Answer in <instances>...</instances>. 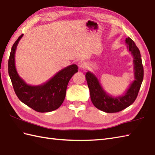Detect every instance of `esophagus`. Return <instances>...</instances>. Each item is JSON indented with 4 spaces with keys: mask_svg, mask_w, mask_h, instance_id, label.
<instances>
[{
    "mask_svg": "<svg viewBox=\"0 0 155 155\" xmlns=\"http://www.w3.org/2000/svg\"><path fill=\"white\" fill-rule=\"evenodd\" d=\"M78 67H79V68L82 69H85L86 67V63H85L84 61H78Z\"/></svg>",
    "mask_w": 155,
    "mask_h": 155,
    "instance_id": "34e87169",
    "label": "esophagus"
}]
</instances>
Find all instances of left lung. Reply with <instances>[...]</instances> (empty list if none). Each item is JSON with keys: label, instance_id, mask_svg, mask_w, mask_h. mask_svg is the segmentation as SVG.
I'll use <instances>...</instances> for the list:
<instances>
[{"label": "left lung", "instance_id": "8db88e82", "mask_svg": "<svg viewBox=\"0 0 155 155\" xmlns=\"http://www.w3.org/2000/svg\"><path fill=\"white\" fill-rule=\"evenodd\" d=\"M126 43L134 58L135 79L124 95L117 97L110 96L103 88L96 75L90 71L86 74L92 104L96 108L105 113H117L132 105L137 96L143 79V67L140 50L130 37L126 38Z\"/></svg>", "mask_w": 155, "mask_h": 155}]
</instances>
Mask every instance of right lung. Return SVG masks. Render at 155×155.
<instances>
[{
    "mask_svg": "<svg viewBox=\"0 0 155 155\" xmlns=\"http://www.w3.org/2000/svg\"><path fill=\"white\" fill-rule=\"evenodd\" d=\"M23 35L19 37L12 47L8 59V74L15 93L21 102L37 112L52 111L63 104L67 84L71 77L78 72V67L73 64L65 67L42 84H27L19 77L15 65V50Z\"/></svg>",
    "mask_w": 155,
    "mask_h": 155,
    "instance_id": "obj_1",
    "label": "right lung"
}]
</instances>
